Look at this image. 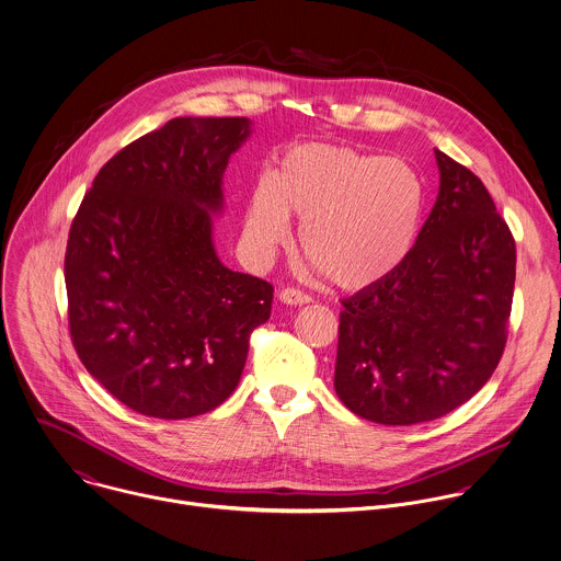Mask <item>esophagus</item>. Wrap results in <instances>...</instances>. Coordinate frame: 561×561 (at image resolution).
<instances>
[{
  "instance_id": "34e87169",
  "label": "esophagus",
  "mask_w": 561,
  "mask_h": 561,
  "mask_svg": "<svg viewBox=\"0 0 561 561\" xmlns=\"http://www.w3.org/2000/svg\"><path fill=\"white\" fill-rule=\"evenodd\" d=\"M280 302L289 305V307H302V305H309L311 302V296L300 291V289H294V287H287V289H280L278 294Z\"/></svg>"
}]
</instances>
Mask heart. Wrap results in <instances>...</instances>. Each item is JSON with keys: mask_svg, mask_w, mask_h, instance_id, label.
<instances>
[{"mask_svg": "<svg viewBox=\"0 0 561 561\" xmlns=\"http://www.w3.org/2000/svg\"><path fill=\"white\" fill-rule=\"evenodd\" d=\"M422 204V183L407 163L346 146L302 144L280 157L270 183L252 188L243 234L265 259L287 245L289 217H296L305 256L333 285L357 291L404 263Z\"/></svg>", "mask_w": 561, "mask_h": 561, "instance_id": "b5f03b06", "label": "heart"}]
</instances>
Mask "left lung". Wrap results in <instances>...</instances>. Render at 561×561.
Wrapping results in <instances>:
<instances>
[{
    "label": "left lung",
    "instance_id": "8db88e82",
    "mask_svg": "<svg viewBox=\"0 0 561 561\" xmlns=\"http://www.w3.org/2000/svg\"><path fill=\"white\" fill-rule=\"evenodd\" d=\"M437 199L404 263L346 298L335 391L389 426L442 417L494 374L507 342L516 243L485 185L435 150Z\"/></svg>",
    "mask_w": 561,
    "mask_h": 561
}]
</instances>
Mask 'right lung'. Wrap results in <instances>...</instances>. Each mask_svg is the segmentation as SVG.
<instances>
[{"instance_id": "add662e5", "label": "right lung", "mask_w": 561, "mask_h": 561, "mask_svg": "<svg viewBox=\"0 0 561 561\" xmlns=\"http://www.w3.org/2000/svg\"><path fill=\"white\" fill-rule=\"evenodd\" d=\"M248 117H176L115 154L69 230V329L89 374L133 411L185 420L237 387L274 287L213 243Z\"/></svg>"}]
</instances>
